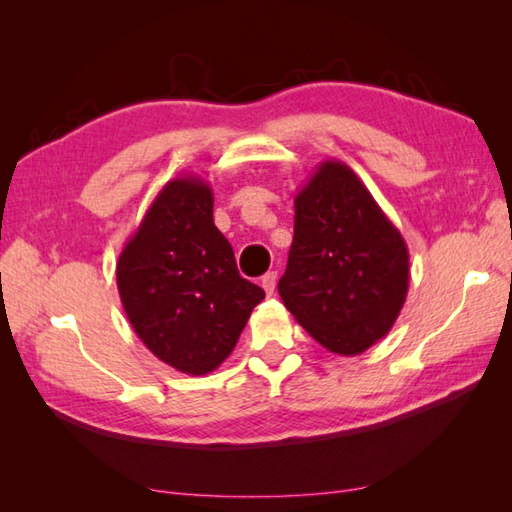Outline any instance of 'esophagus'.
<instances>
[{
	"instance_id": "1",
	"label": "esophagus",
	"mask_w": 512,
	"mask_h": 512,
	"mask_svg": "<svg viewBox=\"0 0 512 512\" xmlns=\"http://www.w3.org/2000/svg\"><path fill=\"white\" fill-rule=\"evenodd\" d=\"M275 286H277V273H266L262 277V288H264L266 295H273Z\"/></svg>"
}]
</instances>
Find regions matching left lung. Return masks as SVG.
<instances>
[{
	"label": "left lung",
	"mask_w": 512,
	"mask_h": 512,
	"mask_svg": "<svg viewBox=\"0 0 512 512\" xmlns=\"http://www.w3.org/2000/svg\"><path fill=\"white\" fill-rule=\"evenodd\" d=\"M279 295L325 350L356 356L394 328L409 250L361 178L323 160L295 195V237Z\"/></svg>",
	"instance_id": "obj_1"
}]
</instances>
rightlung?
Returning a JSON list of instances; mask_svg holds the SVG:
<instances>
[{
    "label": "right lung",
    "mask_w": 512,
    "mask_h": 512,
    "mask_svg": "<svg viewBox=\"0 0 512 512\" xmlns=\"http://www.w3.org/2000/svg\"><path fill=\"white\" fill-rule=\"evenodd\" d=\"M129 323L147 350L182 374L204 376L237 345L264 290L239 277L213 222V189L178 176L160 189L116 262Z\"/></svg>",
    "instance_id": "obj_1"
}]
</instances>
